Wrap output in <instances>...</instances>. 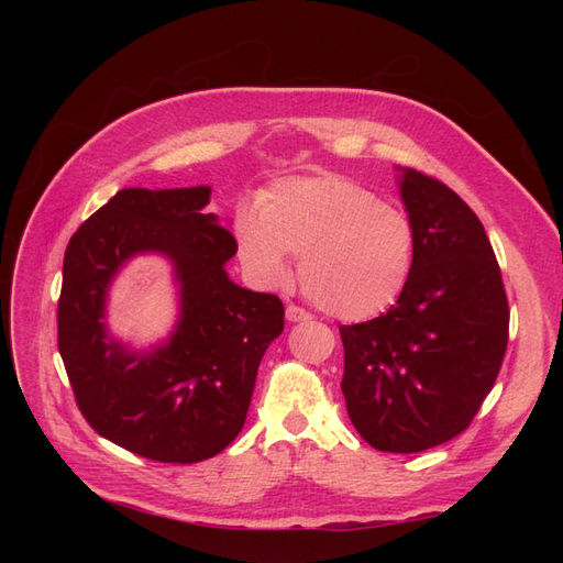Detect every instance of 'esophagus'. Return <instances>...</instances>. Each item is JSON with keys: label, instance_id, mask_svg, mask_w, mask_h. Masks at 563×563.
I'll use <instances>...</instances> for the list:
<instances>
[{"label": "esophagus", "instance_id": "obj_1", "mask_svg": "<svg viewBox=\"0 0 563 563\" xmlns=\"http://www.w3.org/2000/svg\"><path fill=\"white\" fill-rule=\"evenodd\" d=\"M286 319L291 321V323H296V321H308V319H312V314L305 312L302 308H298V305H288V308H286Z\"/></svg>", "mask_w": 563, "mask_h": 563}]
</instances>
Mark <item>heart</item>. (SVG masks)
<instances>
[{"instance_id":"heart-1","label":"heart","mask_w":563,"mask_h":563,"mask_svg":"<svg viewBox=\"0 0 563 563\" xmlns=\"http://www.w3.org/2000/svg\"><path fill=\"white\" fill-rule=\"evenodd\" d=\"M236 255L261 286L291 277L310 300L338 319L378 317L399 300L416 263V228L364 185L335 174L282 178L258 209L234 213Z\"/></svg>"}]
</instances>
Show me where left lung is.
I'll use <instances>...</instances> for the list:
<instances>
[{"instance_id": "8db88e82", "label": "left lung", "mask_w": 563, "mask_h": 563, "mask_svg": "<svg viewBox=\"0 0 563 563\" xmlns=\"http://www.w3.org/2000/svg\"><path fill=\"white\" fill-rule=\"evenodd\" d=\"M416 228L411 279L391 308L340 327L343 395L366 444L418 453L457 437L498 378L509 310L482 220L451 187L397 168Z\"/></svg>"}]
</instances>
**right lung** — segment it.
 Wrapping results in <instances>:
<instances>
[{
    "mask_svg": "<svg viewBox=\"0 0 563 563\" xmlns=\"http://www.w3.org/2000/svg\"><path fill=\"white\" fill-rule=\"evenodd\" d=\"M209 185L126 187L73 234L63 261L58 350L91 428L157 463H199L242 432L265 350L284 331L277 296L228 277L234 236L207 213ZM169 261L179 321L133 351L107 329L113 277L135 254Z\"/></svg>",
    "mask_w": 563,
    "mask_h": 563,
    "instance_id": "1",
    "label": "right lung"
}]
</instances>
